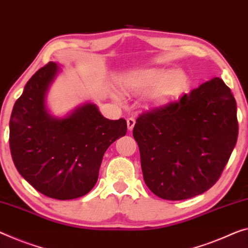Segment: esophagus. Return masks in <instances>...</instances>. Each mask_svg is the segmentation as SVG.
<instances>
[{
    "label": "esophagus",
    "instance_id": "34e87169",
    "mask_svg": "<svg viewBox=\"0 0 248 248\" xmlns=\"http://www.w3.org/2000/svg\"><path fill=\"white\" fill-rule=\"evenodd\" d=\"M126 122H127L128 129H129V131H132L133 127H134V125H135V120L133 119V117H128Z\"/></svg>",
    "mask_w": 248,
    "mask_h": 248
}]
</instances>
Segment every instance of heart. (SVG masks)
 Listing matches in <instances>:
<instances>
[{"label":"heart","mask_w":248,"mask_h":248,"mask_svg":"<svg viewBox=\"0 0 248 248\" xmlns=\"http://www.w3.org/2000/svg\"><path fill=\"white\" fill-rule=\"evenodd\" d=\"M188 78L182 70L169 68H144L134 71L124 78V90L128 93L151 92V101L155 104H165L176 98L187 85Z\"/></svg>","instance_id":"1"}]
</instances>
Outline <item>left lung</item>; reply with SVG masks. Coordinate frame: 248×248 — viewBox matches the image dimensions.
<instances>
[{
    "mask_svg": "<svg viewBox=\"0 0 248 248\" xmlns=\"http://www.w3.org/2000/svg\"><path fill=\"white\" fill-rule=\"evenodd\" d=\"M144 182L156 196L187 200L222 175L238 136L236 101L222 78L143 112L133 128Z\"/></svg>",
    "mask_w": 248,
    "mask_h": 248,
    "instance_id": "1",
    "label": "left lung"
}]
</instances>
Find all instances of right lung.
I'll return each mask as SVG.
<instances>
[{"mask_svg":"<svg viewBox=\"0 0 248 248\" xmlns=\"http://www.w3.org/2000/svg\"><path fill=\"white\" fill-rule=\"evenodd\" d=\"M58 73L48 62L26 83L10 120V150L14 165L37 192L55 200L84 196L96 184L105 151L124 136V119H105L85 104L65 119L47 113L45 94Z\"/></svg>","mask_w":248,"mask_h":248,"instance_id":"1","label":"right lung"}]
</instances>
